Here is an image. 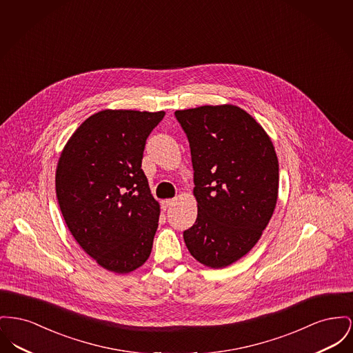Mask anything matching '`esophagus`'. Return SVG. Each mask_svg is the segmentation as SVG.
Masks as SVG:
<instances>
[{
	"mask_svg": "<svg viewBox=\"0 0 353 353\" xmlns=\"http://www.w3.org/2000/svg\"><path fill=\"white\" fill-rule=\"evenodd\" d=\"M174 199H168V200H163L161 201V207H163V209H166V208L170 207V205H173L174 204Z\"/></svg>",
	"mask_w": 353,
	"mask_h": 353,
	"instance_id": "34e87169",
	"label": "esophagus"
}]
</instances>
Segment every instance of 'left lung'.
I'll use <instances>...</instances> for the list:
<instances>
[{"label":"left lung","instance_id":"obj_1","mask_svg":"<svg viewBox=\"0 0 353 353\" xmlns=\"http://www.w3.org/2000/svg\"><path fill=\"white\" fill-rule=\"evenodd\" d=\"M187 134L197 219L184 230L190 254L210 268L245 256L268 225L279 193V161L268 134L234 105L176 110Z\"/></svg>","mask_w":353,"mask_h":353}]
</instances>
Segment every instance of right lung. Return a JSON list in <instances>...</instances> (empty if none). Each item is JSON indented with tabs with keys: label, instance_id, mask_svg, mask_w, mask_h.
Wrapping results in <instances>:
<instances>
[{
	"label": "right lung",
	"instance_id": "add662e5",
	"mask_svg": "<svg viewBox=\"0 0 353 353\" xmlns=\"http://www.w3.org/2000/svg\"><path fill=\"white\" fill-rule=\"evenodd\" d=\"M165 112L101 110L63 148L56 193L80 247L105 270L141 267L153 245L160 205L141 169L145 143Z\"/></svg>",
	"mask_w": 353,
	"mask_h": 353
}]
</instances>
